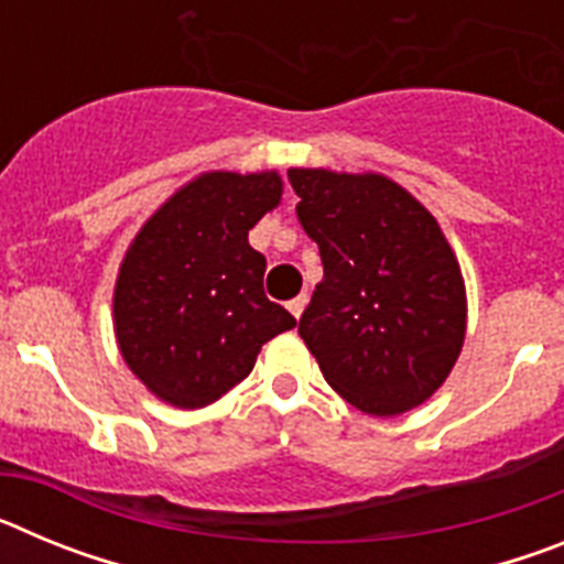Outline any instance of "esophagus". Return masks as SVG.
Instances as JSON below:
<instances>
[{"label":"esophagus","instance_id":"1","mask_svg":"<svg viewBox=\"0 0 564 564\" xmlns=\"http://www.w3.org/2000/svg\"><path fill=\"white\" fill-rule=\"evenodd\" d=\"M305 307H307V293H299L296 299H291V302H288V311H291L293 318L302 316V313H305Z\"/></svg>","mask_w":564,"mask_h":564}]
</instances>
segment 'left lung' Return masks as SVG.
<instances>
[{
  "label": "left lung",
  "instance_id": "8db88e82",
  "mask_svg": "<svg viewBox=\"0 0 564 564\" xmlns=\"http://www.w3.org/2000/svg\"><path fill=\"white\" fill-rule=\"evenodd\" d=\"M288 181L325 265L299 336L356 410H415L466 341V282L441 223L387 174L296 166Z\"/></svg>",
  "mask_w": 564,
  "mask_h": 564
}]
</instances>
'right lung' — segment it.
<instances>
[{"instance_id": "1", "label": "right lung", "mask_w": 564, "mask_h": 564, "mask_svg": "<svg viewBox=\"0 0 564 564\" xmlns=\"http://www.w3.org/2000/svg\"><path fill=\"white\" fill-rule=\"evenodd\" d=\"M282 200L279 172H203L129 242L112 291L121 358L158 401L200 410L237 387L296 318L262 291L248 231Z\"/></svg>"}]
</instances>
